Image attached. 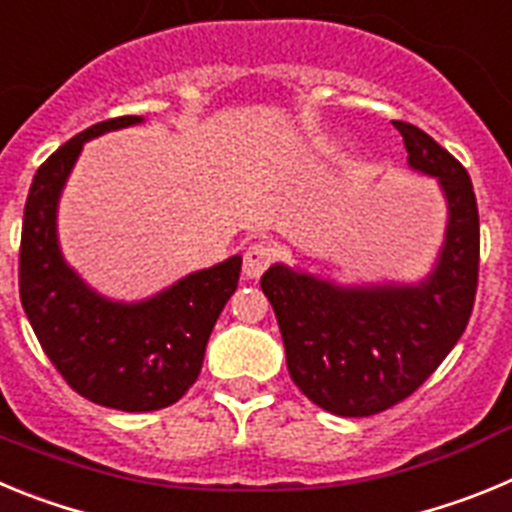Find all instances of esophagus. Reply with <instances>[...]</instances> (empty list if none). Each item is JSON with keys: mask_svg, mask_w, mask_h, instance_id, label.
<instances>
[{"mask_svg": "<svg viewBox=\"0 0 512 512\" xmlns=\"http://www.w3.org/2000/svg\"><path fill=\"white\" fill-rule=\"evenodd\" d=\"M274 256H277V251H274V246H269V243H251V246L246 248V253H243V274H246L248 279H259L271 266Z\"/></svg>", "mask_w": 512, "mask_h": 512, "instance_id": "1", "label": "esophagus"}]
</instances>
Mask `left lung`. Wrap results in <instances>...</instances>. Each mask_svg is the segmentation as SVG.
I'll list each match as a JSON object with an SVG mask.
<instances>
[{"instance_id": "obj_1", "label": "left lung", "mask_w": 512, "mask_h": 512, "mask_svg": "<svg viewBox=\"0 0 512 512\" xmlns=\"http://www.w3.org/2000/svg\"><path fill=\"white\" fill-rule=\"evenodd\" d=\"M408 164L436 176L449 228L436 269L415 287H336L287 266L261 277L292 382L318 408L343 418L382 413L413 395L456 346L479 279V212L467 169L410 122H392Z\"/></svg>"}]
</instances>
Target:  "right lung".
I'll return each instance as SVG.
<instances>
[{
  "instance_id": "add662e5",
  "label": "right lung",
  "mask_w": 512,
  "mask_h": 512,
  "mask_svg": "<svg viewBox=\"0 0 512 512\" xmlns=\"http://www.w3.org/2000/svg\"><path fill=\"white\" fill-rule=\"evenodd\" d=\"M143 117H112L66 140L35 171L20 238V302L58 374L81 397L148 413L182 400L197 382L205 348L238 287L241 256L194 271L138 305L99 297L66 266L56 241L63 182L89 138Z\"/></svg>"
}]
</instances>
